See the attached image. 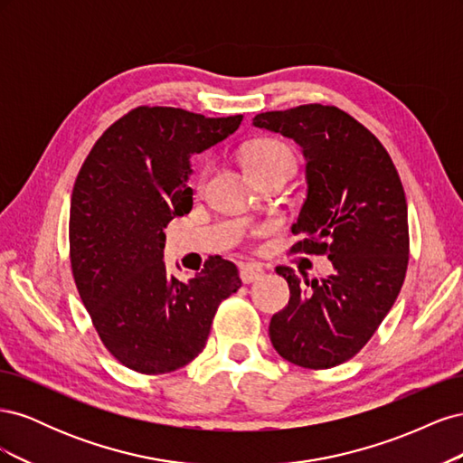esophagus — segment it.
Segmentation results:
<instances>
[{
  "instance_id": "34e87169",
  "label": "esophagus",
  "mask_w": 463,
  "mask_h": 463,
  "mask_svg": "<svg viewBox=\"0 0 463 463\" xmlns=\"http://www.w3.org/2000/svg\"><path fill=\"white\" fill-rule=\"evenodd\" d=\"M240 276L243 279V284H253V282H259V279L264 276V269H262L260 264L249 262V264L241 266Z\"/></svg>"
}]
</instances>
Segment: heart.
I'll use <instances>...</instances> for the list:
<instances>
[{"instance_id": "b5f03b06", "label": "heart", "mask_w": 463, "mask_h": 463, "mask_svg": "<svg viewBox=\"0 0 463 463\" xmlns=\"http://www.w3.org/2000/svg\"><path fill=\"white\" fill-rule=\"evenodd\" d=\"M241 160L249 175H255L266 170V167H272L278 164H286L289 167L293 164L291 150L284 143L274 141V138H259V141L249 143L241 152ZM203 179L204 174L201 175V181Z\"/></svg>"}]
</instances>
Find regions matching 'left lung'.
Instances as JSON below:
<instances>
[{
	"label": "left lung",
	"instance_id": "1",
	"mask_svg": "<svg viewBox=\"0 0 463 463\" xmlns=\"http://www.w3.org/2000/svg\"><path fill=\"white\" fill-rule=\"evenodd\" d=\"M255 128L293 138L305 156L307 199L293 253L326 255L332 274L305 279L289 266V303L270 320L286 361L330 369L352 359L394 305L410 260L408 203L381 141L335 106L305 104L255 116Z\"/></svg>",
	"mask_w": 463,
	"mask_h": 463
}]
</instances>
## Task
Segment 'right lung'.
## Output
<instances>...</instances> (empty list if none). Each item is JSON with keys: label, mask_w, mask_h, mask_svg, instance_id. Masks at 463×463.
<instances>
[{"label": "right lung", "mask_w": 463, "mask_h": 463, "mask_svg": "<svg viewBox=\"0 0 463 463\" xmlns=\"http://www.w3.org/2000/svg\"><path fill=\"white\" fill-rule=\"evenodd\" d=\"M241 121L138 106L109 125L77 175L69 214L75 284L108 352L137 373L185 367L203 352L218 305L241 288L237 266L222 257L189 282L162 260L164 228L193 208L191 156Z\"/></svg>", "instance_id": "obj_1"}]
</instances>
